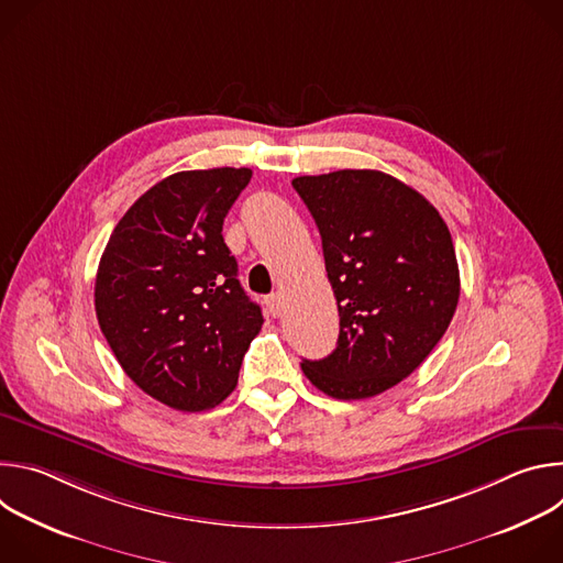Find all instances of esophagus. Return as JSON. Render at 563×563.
Returning <instances> with one entry per match:
<instances>
[{
    "instance_id": "obj_1",
    "label": "esophagus",
    "mask_w": 563,
    "mask_h": 563,
    "mask_svg": "<svg viewBox=\"0 0 563 563\" xmlns=\"http://www.w3.org/2000/svg\"><path fill=\"white\" fill-rule=\"evenodd\" d=\"M267 309H269L272 316H280V309H283V298H280V294H272V296L267 298Z\"/></svg>"
}]
</instances>
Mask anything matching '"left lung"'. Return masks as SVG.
<instances>
[{"label":"left lung","mask_w":563,"mask_h":563,"mask_svg":"<svg viewBox=\"0 0 563 563\" xmlns=\"http://www.w3.org/2000/svg\"><path fill=\"white\" fill-rule=\"evenodd\" d=\"M323 240L341 332L305 376L332 398L376 396L408 378L445 334L459 265L439 211L412 187L372 169L291 180Z\"/></svg>","instance_id":"obj_1"}]
</instances>
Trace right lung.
<instances>
[{
	"mask_svg": "<svg viewBox=\"0 0 563 563\" xmlns=\"http://www.w3.org/2000/svg\"><path fill=\"white\" fill-rule=\"evenodd\" d=\"M250 180L245 167L159 180L122 216L100 258L96 313L107 343L142 391L180 412L222 404L263 328L222 238Z\"/></svg>",
	"mask_w": 563,
	"mask_h": 563,
	"instance_id": "obj_1",
	"label": "right lung"
}]
</instances>
